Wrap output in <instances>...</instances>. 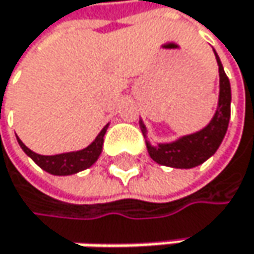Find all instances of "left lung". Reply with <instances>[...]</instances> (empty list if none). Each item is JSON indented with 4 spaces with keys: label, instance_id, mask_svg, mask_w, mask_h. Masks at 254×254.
Returning a JSON list of instances; mask_svg holds the SVG:
<instances>
[{
    "label": "left lung",
    "instance_id": "left-lung-1",
    "mask_svg": "<svg viewBox=\"0 0 254 254\" xmlns=\"http://www.w3.org/2000/svg\"><path fill=\"white\" fill-rule=\"evenodd\" d=\"M218 71H219V96H218V106L212 117V120L204 126L202 129L178 137L169 143H155L152 144L148 140V128L140 119V128L144 135L146 148H148L149 157L168 168L177 169H192L209 160L219 148V144L224 140V135L229 128L230 120V103H232V90L230 80L224 71V66L219 61L218 53L213 50Z\"/></svg>",
    "mask_w": 254,
    "mask_h": 254
}]
</instances>
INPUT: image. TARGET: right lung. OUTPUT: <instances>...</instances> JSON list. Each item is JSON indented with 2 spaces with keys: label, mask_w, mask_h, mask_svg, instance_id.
Instances as JSON below:
<instances>
[{
  "label": "right lung",
  "mask_w": 254,
  "mask_h": 254,
  "mask_svg": "<svg viewBox=\"0 0 254 254\" xmlns=\"http://www.w3.org/2000/svg\"><path fill=\"white\" fill-rule=\"evenodd\" d=\"M108 129V125L99 132V135L93 140L91 144H88L86 148L80 149V151H73V152H64V154H56V155H41L33 152L32 149H28L27 146L19 140V137H16L21 149L30 157L41 169H44L45 172L52 174V175H73L77 174L80 171L88 169L90 166H93L99 155L102 154V146H103V135Z\"/></svg>",
  "instance_id": "right-lung-1"
}]
</instances>
